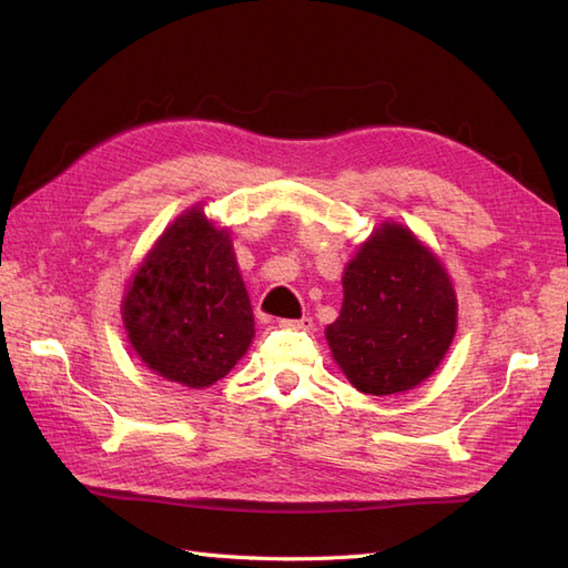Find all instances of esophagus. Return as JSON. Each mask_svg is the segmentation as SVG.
Masks as SVG:
<instances>
[{
    "mask_svg": "<svg viewBox=\"0 0 568 568\" xmlns=\"http://www.w3.org/2000/svg\"><path fill=\"white\" fill-rule=\"evenodd\" d=\"M280 327H286V329H313V317L303 315V317H298V321H280Z\"/></svg>",
    "mask_w": 568,
    "mask_h": 568,
    "instance_id": "34e87169",
    "label": "esophagus"
}]
</instances>
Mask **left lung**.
I'll use <instances>...</instances> for the list:
<instances>
[{
	"label": "left lung",
	"instance_id": "obj_1",
	"mask_svg": "<svg viewBox=\"0 0 568 568\" xmlns=\"http://www.w3.org/2000/svg\"><path fill=\"white\" fill-rule=\"evenodd\" d=\"M344 303L325 335L364 395L405 393L432 376L458 321L444 265L399 224H383L342 276Z\"/></svg>",
	"mask_w": 568,
	"mask_h": 568
}]
</instances>
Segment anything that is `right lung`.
Wrapping results in <instances>:
<instances>
[{
    "label": "right lung",
    "instance_id": "add662e5",
    "mask_svg": "<svg viewBox=\"0 0 568 568\" xmlns=\"http://www.w3.org/2000/svg\"><path fill=\"white\" fill-rule=\"evenodd\" d=\"M122 321L142 362L187 388H210L251 347L255 321L226 231L200 210L165 229L132 276Z\"/></svg>",
    "mask_w": 568,
    "mask_h": 568
}]
</instances>
